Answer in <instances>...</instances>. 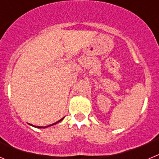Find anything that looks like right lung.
<instances>
[{
    "label": "right lung",
    "mask_w": 159,
    "mask_h": 159,
    "mask_svg": "<svg viewBox=\"0 0 159 159\" xmlns=\"http://www.w3.org/2000/svg\"><path fill=\"white\" fill-rule=\"evenodd\" d=\"M63 119H64V118H63V119H60V120H59L58 122H57V123H52V124H51V125H48V126H46V127H36V126H33V127H37V128H46V127H51V126H52V125H55V124H57V123H58L59 122H60V121H62ZM30 125H32V124H30Z\"/></svg>",
    "instance_id": "add662e5"
}]
</instances>
